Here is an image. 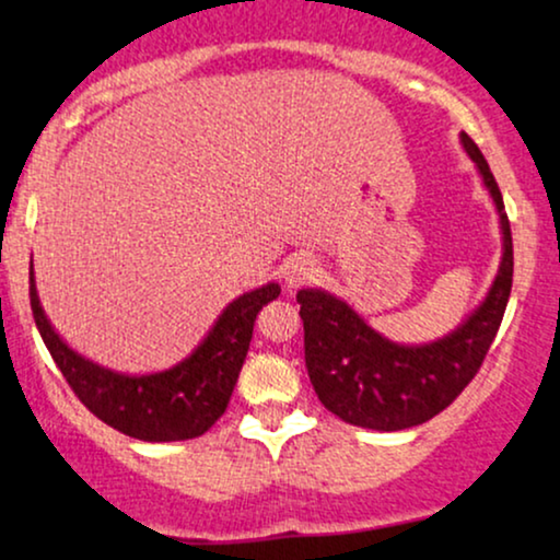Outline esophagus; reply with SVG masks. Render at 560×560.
I'll use <instances>...</instances> for the list:
<instances>
[{
  "instance_id": "esophagus-1",
  "label": "esophagus",
  "mask_w": 560,
  "mask_h": 560,
  "mask_svg": "<svg viewBox=\"0 0 560 560\" xmlns=\"http://www.w3.org/2000/svg\"><path fill=\"white\" fill-rule=\"evenodd\" d=\"M316 273H318L316 260L305 253L292 255V258H287L284 266H281V281H284V287L289 289V292L311 284V281L316 279Z\"/></svg>"
}]
</instances>
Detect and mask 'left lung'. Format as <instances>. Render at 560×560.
Returning <instances> with one entry per match:
<instances>
[{
    "mask_svg": "<svg viewBox=\"0 0 560 560\" xmlns=\"http://www.w3.org/2000/svg\"><path fill=\"white\" fill-rule=\"evenodd\" d=\"M460 144L498 210L503 255L485 300L453 331L421 345L392 342L337 294L298 292L307 376L324 408L352 427L400 432L434 419L477 376L500 329L513 281L511 226L485 155L468 133Z\"/></svg>",
    "mask_w": 560,
    "mask_h": 560,
    "instance_id": "left-lung-1",
    "label": "left lung"
}]
</instances>
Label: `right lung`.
Instances as JSON below:
<instances>
[{
    "label": "right lung",
    "mask_w": 560,
    "mask_h": 560,
    "mask_svg": "<svg viewBox=\"0 0 560 560\" xmlns=\"http://www.w3.org/2000/svg\"><path fill=\"white\" fill-rule=\"evenodd\" d=\"M281 294L276 281L231 300L184 361L152 374H124L73 350L44 313L31 260V311L36 329L89 410L133 440L182 442L208 432L226 410L253 339L255 318Z\"/></svg>",
    "instance_id": "obj_1"
}]
</instances>
